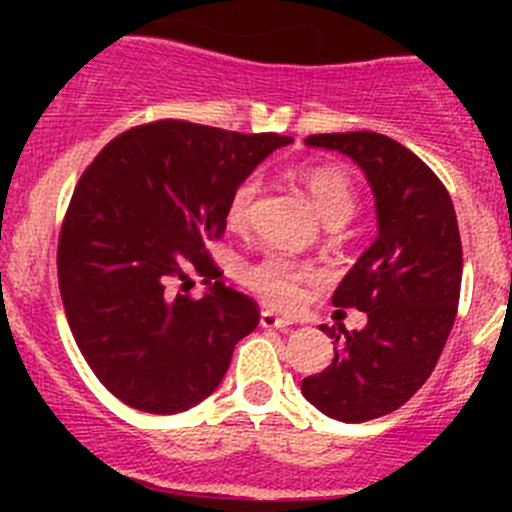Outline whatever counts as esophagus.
<instances>
[{"instance_id": "1", "label": "esophagus", "mask_w": 512, "mask_h": 512, "mask_svg": "<svg viewBox=\"0 0 512 512\" xmlns=\"http://www.w3.org/2000/svg\"><path fill=\"white\" fill-rule=\"evenodd\" d=\"M260 324L265 329H287L292 322H289L287 317H280L277 312H272V309H262Z\"/></svg>"}]
</instances>
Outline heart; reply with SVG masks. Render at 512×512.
Here are the masks:
<instances>
[{"label":"heart","mask_w":512,"mask_h":512,"mask_svg":"<svg viewBox=\"0 0 512 512\" xmlns=\"http://www.w3.org/2000/svg\"><path fill=\"white\" fill-rule=\"evenodd\" d=\"M297 178L312 195L319 215L329 225L347 223L356 210V190L352 175L337 163H307L297 170ZM257 193H260V175H247L227 198L225 218L232 230H245L250 225L252 205H255ZM314 280V270L294 257L272 252L262 257L260 262L245 270V285L255 289L260 297H265L277 307H292L302 297L304 282Z\"/></svg>","instance_id":"1"}]
</instances>
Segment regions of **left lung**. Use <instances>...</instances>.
<instances>
[{
	"mask_svg": "<svg viewBox=\"0 0 512 512\" xmlns=\"http://www.w3.org/2000/svg\"><path fill=\"white\" fill-rule=\"evenodd\" d=\"M304 143L344 153L364 170L379 235L332 297L369 322L361 332L322 324L337 344L334 361L302 381V394L329 418L371 421L404 406L446 347L463 275L456 210L436 173L394 138L354 131Z\"/></svg>",
	"mask_w": 512,
	"mask_h": 512,
	"instance_id": "left-lung-1",
	"label": "left lung"
}]
</instances>
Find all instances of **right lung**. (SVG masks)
Returning a JSON list of instances; mask_svg holds the SVG:
<instances>
[{"mask_svg":"<svg viewBox=\"0 0 512 512\" xmlns=\"http://www.w3.org/2000/svg\"><path fill=\"white\" fill-rule=\"evenodd\" d=\"M287 143L156 121L106 143L81 175L56 252L61 302L96 379L131 409L165 416L208 399L260 322L255 299L223 282L200 299L170 285L223 275L208 242L225 232L227 198Z\"/></svg>","mask_w":512,"mask_h":512,"instance_id":"right-lung-1","label":"right lung"}]
</instances>
